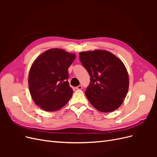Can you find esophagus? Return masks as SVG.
<instances>
[{
  "label": "esophagus",
  "instance_id": "34e87169",
  "mask_svg": "<svg viewBox=\"0 0 157 157\" xmlns=\"http://www.w3.org/2000/svg\"><path fill=\"white\" fill-rule=\"evenodd\" d=\"M82 88V86H81V85H79V86L75 87V89L76 90H81Z\"/></svg>",
  "mask_w": 157,
  "mask_h": 157
}]
</instances>
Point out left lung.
<instances>
[{
	"instance_id": "left-lung-1",
	"label": "left lung",
	"mask_w": 157,
	"mask_h": 157,
	"mask_svg": "<svg viewBox=\"0 0 157 157\" xmlns=\"http://www.w3.org/2000/svg\"><path fill=\"white\" fill-rule=\"evenodd\" d=\"M80 62L90 77L85 94L97 110H116L124 101L129 87L126 68L116 56L105 50L79 53Z\"/></svg>"
}]
</instances>
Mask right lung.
I'll return each mask as SVG.
<instances>
[{
  "label": "right lung",
  "instance_id": "add662e5",
  "mask_svg": "<svg viewBox=\"0 0 157 157\" xmlns=\"http://www.w3.org/2000/svg\"><path fill=\"white\" fill-rule=\"evenodd\" d=\"M76 58L59 48L50 49L40 55L32 64L29 73V88L36 105L46 111L63 107L72 97L68 68Z\"/></svg>",
  "mask_w": 157,
  "mask_h": 157
}]
</instances>
